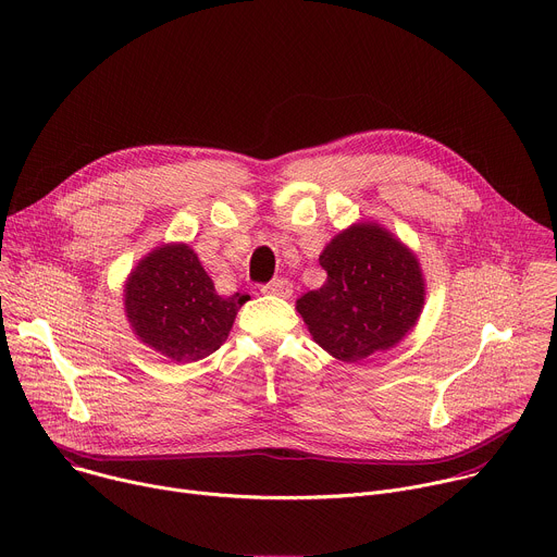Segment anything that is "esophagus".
Segmentation results:
<instances>
[{
  "label": "esophagus",
  "instance_id": "esophagus-1",
  "mask_svg": "<svg viewBox=\"0 0 557 557\" xmlns=\"http://www.w3.org/2000/svg\"><path fill=\"white\" fill-rule=\"evenodd\" d=\"M262 293L267 295H277V297H290L293 293V284L284 277H277V280H271L269 284L262 286Z\"/></svg>",
  "mask_w": 557,
  "mask_h": 557
}]
</instances>
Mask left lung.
<instances>
[{"instance_id": "left-lung-1", "label": "left lung", "mask_w": 557, "mask_h": 557, "mask_svg": "<svg viewBox=\"0 0 557 557\" xmlns=\"http://www.w3.org/2000/svg\"><path fill=\"white\" fill-rule=\"evenodd\" d=\"M322 288L297 299L304 322L326 352L361 361L399 344L417 324L425 284L419 260L376 224L342 231L320 256Z\"/></svg>"}]
</instances>
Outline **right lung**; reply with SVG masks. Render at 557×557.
<instances>
[{
  "instance_id": "add662e5",
  "label": "right lung",
  "mask_w": 557,
  "mask_h": 557,
  "mask_svg": "<svg viewBox=\"0 0 557 557\" xmlns=\"http://www.w3.org/2000/svg\"><path fill=\"white\" fill-rule=\"evenodd\" d=\"M247 299L245 293L220 297L187 245L156 249L140 260L125 286V310L134 333L176 363L215 352Z\"/></svg>"
}]
</instances>
